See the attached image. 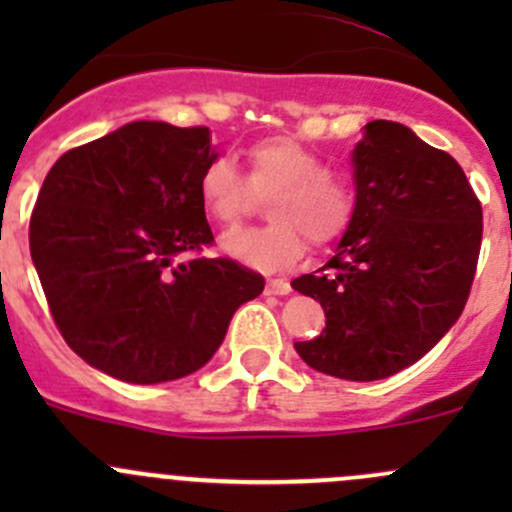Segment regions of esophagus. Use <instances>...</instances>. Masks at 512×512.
I'll list each match as a JSON object with an SVG mask.
<instances>
[{"instance_id":"1","label":"esophagus","mask_w":512,"mask_h":512,"mask_svg":"<svg viewBox=\"0 0 512 512\" xmlns=\"http://www.w3.org/2000/svg\"><path fill=\"white\" fill-rule=\"evenodd\" d=\"M265 292L267 294H289V292H292V287H289V282L282 280V277H275V280L267 282Z\"/></svg>"}]
</instances>
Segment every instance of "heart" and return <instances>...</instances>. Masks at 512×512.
Listing matches in <instances>:
<instances>
[{"mask_svg":"<svg viewBox=\"0 0 512 512\" xmlns=\"http://www.w3.org/2000/svg\"><path fill=\"white\" fill-rule=\"evenodd\" d=\"M200 205L213 223L235 227L267 198L272 223L225 235L223 247L257 270H285L312 245H329L352 225L354 188L312 148L292 138H265L247 148V178L218 156L198 178Z\"/></svg>","mask_w":512,"mask_h":512,"instance_id":"heart-1","label":"heart"}]
</instances>
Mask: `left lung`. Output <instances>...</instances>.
Here are the masks:
<instances>
[{"label": "left lung", "mask_w": 512, "mask_h": 512, "mask_svg": "<svg viewBox=\"0 0 512 512\" xmlns=\"http://www.w3.org/2000/svg\"><path fill=\"white\" fill-rule=\"evenodd\" d=\"M354 148L356 208L322 270L292 280L327 327L294 349L312 369L376 381L416 364L456 324L478 267L483 208L456 158L371 121Z\"/></svg>", "instance_id": "obj_1"}]
</instances>
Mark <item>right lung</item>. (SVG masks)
<instances>
[{"instance_id": "obj_1", "label": "right lung", "mask_w": 512, "mask_h": 512, "mask_svg": "<svg viewBox=\"0 0 512 512\" xmlns=\"http://www.w3.org/2000/svg\"><path fill=\"white\" fill-rule=\"evenodd\" d=\"M213 158L205 126L136 121L46 173L29 220L34 267L64 342L113 379L193 374L265 289L260 272L200 255L215 242L198 195Z\"/></svg>"}]
</instances>
